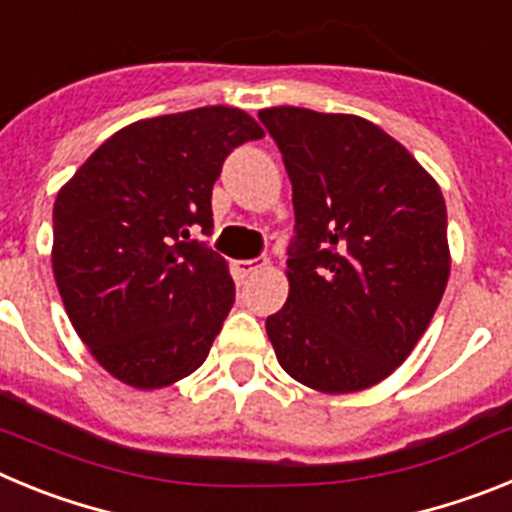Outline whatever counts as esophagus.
Returning <instances> with one entry per match:
<instances>
[{"instance_id": "esophagus-1", "label": "esophagus", "mask_w": 512, "mask_h": 512, "mask_svg": "<svg viewBox=\"0 0 512 512\" xmlns=\"http://www.w3.org/2000/svg\"><path fill=\"white\" fill-rule=\"evenodd\" d=\"M266 261H259V259H243V261H235L233 264V274L235 279H238V284L246 282V279H251L253 274H259V271L266 269Z\"/></svg>"}]
</instances>
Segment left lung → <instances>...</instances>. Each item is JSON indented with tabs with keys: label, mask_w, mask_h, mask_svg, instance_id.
<instances>
[{
	"label": "left lung",
	"mask_w": 512,
	"mask_h": 512,
	"mask_svg": "<svg viewBox=\"0 0 512 512\" xmlns=\"http://www.w3.org/2000/svg\"><path fill=\"white\" fill-rule=\"evenodd\" d=\"M292 182L289 297L266 318L284 372L310 390L374 387L408 359L449 282L446 202L408 148L359 115L259 112Z\"/></svg>",
	"instance_id": "1"
}]
</instances>
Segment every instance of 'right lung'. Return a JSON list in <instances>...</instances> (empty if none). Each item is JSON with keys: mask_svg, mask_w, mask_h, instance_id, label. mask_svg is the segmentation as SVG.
<instances>
[{"mask_svg": "<svg viewBox=\"0 0 512 512\" xmlns=\"http://www.w3.org/2000/svg\"><path fill=\"white\" fill-rule=\"evenodd\" d=\"M264 138L225 104L117 130L58 189L53 277L104 372L135 390L189 377L235 302L228 261L192 233L212 230V184L235 146Z\"/></svg>", "mask_w": 512, "mask_h": 512, "instance_id": "obj_1", "label": "right lung"}]
</instances>
